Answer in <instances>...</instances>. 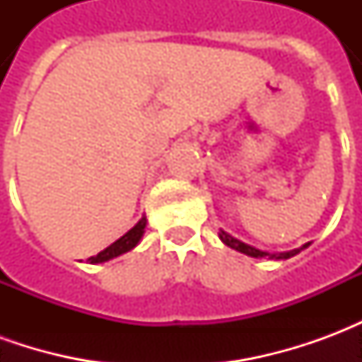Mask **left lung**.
<instances>
[{
	"instance_id": "8db88e82",
	"label": "left lung",
	"mask_w": 362,
	"mask_h": 362,
	"mask_svg": "<svg viewBox=\"0 0 362 362\" xmlns=\"http://www.w3.org/2000/svg\"><path fill=\"white\" fill-rule=\"evenodd\" d=\"M219 238L223 240V244H227L228 248H233L236 252H243L246 256H250V258H266L269 256L272 259H287V258H293L296 256L298 252L304 250V248H308V244H304L303 248H296V250H288V252H279V254H269V252H264V250H258V248H254L250 244H244L243 240H238L235 236H230L228 233H225L223 228H219Z\"/></svg>"
}]
</instances>
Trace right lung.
<instances>
[{"label": "right lung", "instance_id": "obj_1", "mask_svg": "<svg viewBox=\"0 0 362 362\" xmlns=\"http://www.w3.org/2000/svg\"><path fill=\"white\" fill-rule=\"evenodd\" d=\"M145 227H147V219H145V215H143L141 219L137 221V225H135L134 228H129L126 235L119 236L116 243H112L108 248H104L103 252H98L96 256H90L87 262H89V264H103V262L118 258L122 254L134 250L135 246L139 244V240H141V236L145 235Z\"/></svg>", "mask_w": 362, "mask_h": 362}]
</instances>
